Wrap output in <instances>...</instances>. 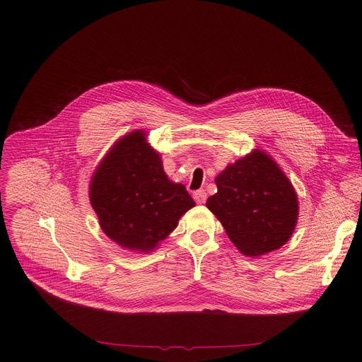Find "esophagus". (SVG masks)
I'll use <instances>...</instances> for the list:
<instances>
[{"instance_id": "obj_1", "label": "esophagus", "mask_w": 362, "mask_h": 362, "mask_svg": "<svg viewBox=\"0 0 362 362\" xmlns=\"http://www.w3.org/2000/svg\"><path fill=\"white\" fill-rule=\"evenodd\" d=\"M193 199H194L197 203H204V200H206V192H204L203 189L193 192Z\"/></svg>"}]
</instances>
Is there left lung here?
Segmentation results:
<instances>
[{
  "label": "left lung",
  "instance_id": "left-lung-1",
  "mask_svg": "<svg viewBox=\"0 0 362 362\" xmlns=\"http://www.w3.org/2000/svg\"><path fill=\"white\" fill-rule=\"evenodd\" d=\"M206 202L229 239L247 256L284 246L298 221L296 193L276 163L261 150L229 165Z\"/></svg>",
  "mask_w": 362,
  "mask_h": 362
}]
</instances>
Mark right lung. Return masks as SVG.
Instances as JSON below:
<instances>
[{
    "label": "right lung",
    "mask_w": 362,
    "mask_h": 362,
    "mask_svg": "<svg viewBox=\"0 0 362 362\" xmlns=\"http://www.w3.org/2000/svg\"><path fill=\"white\" fill-rule=\"evenodd\" d=\"M144 136L137 130L119 140L90 183L103 232L122 247L140 252L156 247L194 206L186 187L168 179Z\"/></svg>",
    "instance_id": "right-lung-1"
}]
</instances>
